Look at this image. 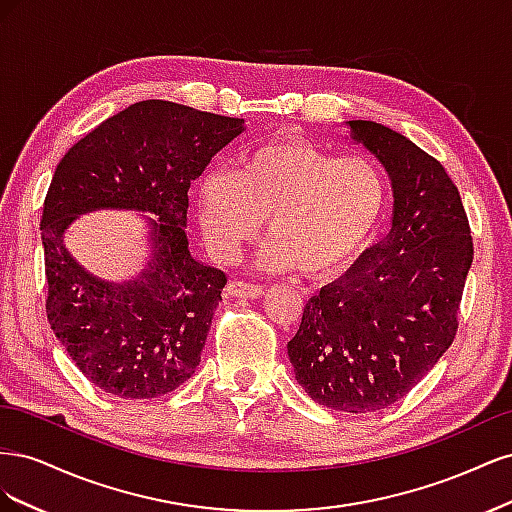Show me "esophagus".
<instances>
[{
	"instance_id": "obj_1",
	"label": "esophagus",
	"mask_w": 512,
	"mask_h": 512,
	"mask_svg": "<svg viewBox=\"0 0 512 512\" xmlns=\"http://www.w3.org/2000/svg\"><path fill=\"white\" fill-rule=\"evenodd\" d=\"M226 292L230 294V297L258 299V297H262V294H265V288L258 286V284H247V282H241V280H232V282H228Z\"/></svg>"
}]
</instances>
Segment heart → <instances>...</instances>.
<instances>
[{"label":"heart","instance_id":"b5f03b06","mask_svg":"<svg viewBox=\"0 0 512 512\" xmlns=\"http://www.w3.org/2000/svg\"><path fill=\"white\" fill-rule=\"evenodd\" d=\"M386 185L361 156L339 158L301 138L260 145L235 175L211 170L196 185L200 228L211 252L237 258L267 220L262 265L329 277L363 252L382 218Z\"/></svg>","mask_w":512,"mask_h":512}]
</instances>
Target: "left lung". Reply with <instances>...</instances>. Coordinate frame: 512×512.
<instances>
[{"instance_id":"left-lung-1","label":"left lung","mask_w":512,"mask_h":512,"mask_svg":"<svg viewBox=\"0 0 512 512\" xmlns=\"http://www.w3.org/2000/svg\"><path fill=\"white\" fill-rule=\"evenodd\" d=\"M393 183V226L303 309L288 342L294 378L316 404L376 412L399 401L453 344L474 243L444 166L404 134L348 121Z\"/></svg>"}]
</instances>
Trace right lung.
Here are the masks:
<instances>
[{"mask_svg": "<svg viewBox=\"0 0 512 512\" xmlns=\"http://www.w3.org/2000/svg\"><path fill=\"white\" fill-rule=\"evenodd\" d=\"M243 132V119L143 100L102 121L55 168L42 209L46 318L74 365L104 393L151 399L175 391L200 363L226 273L190 254V183ZM96 208L149 210L144 273L113 285L87 274L63 232Z\"/></svg>", "mask_w": 512, "mask_h": 512, "instance_id": "add662e5", "label": "right lung"}]
</instances>
